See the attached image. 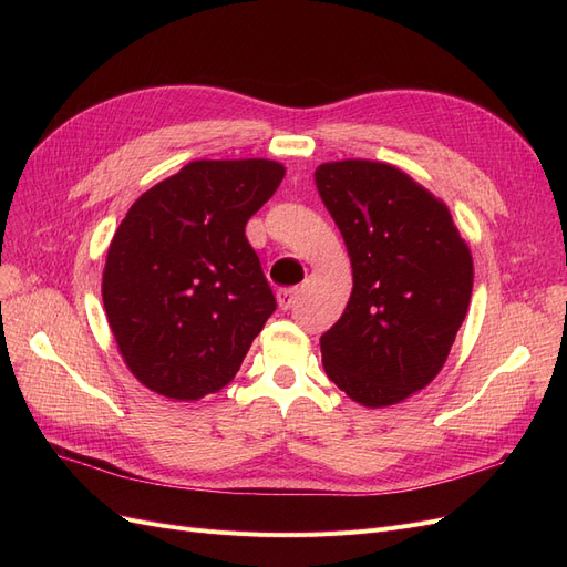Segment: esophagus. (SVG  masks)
<instances>
[{
	"instance_id": "34e87169",
	"label": "esophagus",
	"mask_w": 567,
	"mask_h": 567,
	"mask_svg": "<svg viewBox=\"0 0 567 567\" xmlns=\"http://www.w3.org/2000/svg\"><path fill=\"white\" fill-rule=\"evenodd\" d=\"M298 293H300V290H298L296 286L281 288L279 293H277V300H279V307H281V310H290V307H293V305H296V300H298Z\"/></svg>"
}]
</instances>
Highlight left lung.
Segmentation results:
<instances>
[{"instance_id": "8db88e82", "label": "left lung", "mask_w": 567, "mask_h": 567, "mask_svg": "<svg viewBox=\"0 0 567 567\" xmlns=\"http://www.w3.org/2000/svg\"><path fill=\"white\" fill-rule=\"evenodd\" d=\"M315 184L352 262V296L319 338L329 379L364 406H388L431 383L473 290V260L447 205L398 167L323 163Z\"/></svg>"}]
</instances>
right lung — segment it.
Returning a JSON list of instances; mask_svg holds the SVG:
<instances>
[{"instance_id":"1","label":"right lung","mask_w":567,"mask_h":567,"mask_svg":"<svg viewBox=\"0 0 567 567\" xmlns=\"http://www.w3.org/2000/svg\"><path fill=\"white\" fill-rule=\"evenodd\" d=\"M274 161H196L140 196L113 236L104 307L148 390L200 400L234 381L277 310L248 219L277 192Z\"/></svg>"}]
</instances>
